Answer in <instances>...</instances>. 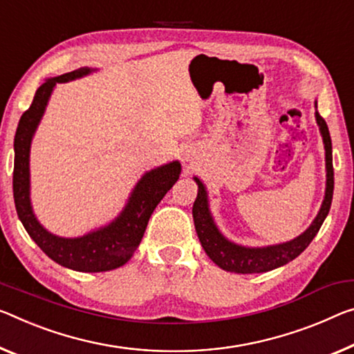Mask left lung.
I'll return each instance as SVG.
<instances>
[{
  "label": "left lung",
  "mask_w": 354,
  "mask_h": 354,
  "mask_svg": "<svg viewBox=\"0 0 354 354\" xmlns=\"http://www.w3.org/2000/svg\"><path fill=\"white\" fill-rule=\"evenodd\" d=\"M317 122L319 126V132L323 136L324 142V151H326V194H324L323 205L319 207L318 216L312 225L308 227L301 236L295 238L288 243L269 245V248H243V245L230 243L218 232L217 227L212 222V217L207 209V198L205 186L201 184L198 178L195 181L198 184V194L197 198L194 201L192 216L195 230H197L198 239L206 255L216 263L218 268L223 271L236 272V274H255V272H266L271 269H276L279 266L287 265L288 261L295 260L296 257L302 254L307 249V245L312 243L315 238L319 227L323 225L324 218H326L328 212L330 209V201H333V192H334V167H333V143H330V136L326 121L323 116L315 113Z\"/></svg>",
  "instance_id": "8db88e82"
}]
</instances>
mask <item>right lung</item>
I'll list each match as a JSON object with an SVG mask.
<instances>
[{
  "mask_svg": "<svg viewBox=\"0 0 354 354\" xmlns=\"http://www.w3.org/2000/svg\"><path fill=\"white\" fill-rule=\"evenodd\" d=\"M91 72L88 67L50 78L37 88L35 99L19 121L14 138V201L19 218L28 234L42 252L61 266L80 272H104L124 265L147 230L148 221L159 201L171 189L181 173L178 160L148 171L133 189L124 211L110 225L88 233L82 238H59L48 233L35 217L30 203V147L31 138L46 110L56 83L83 77Z\"/></svg>",
  "mask_w": 354,
  "mask_h": 354,
  "instance_id": "obj_1",
  "label": "right lung"
}]
</instances>
